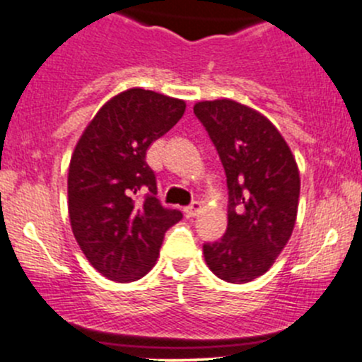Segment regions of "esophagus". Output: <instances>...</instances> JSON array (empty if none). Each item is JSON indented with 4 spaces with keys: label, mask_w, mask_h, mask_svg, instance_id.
<instances>
[{
    "label": "esophagus",
    "mask_w": 362,
    "mask_h": 362,
    "mask_svg": "<svg viewBox=\"0 0 362 362\" xmlns=\"http://www.w3.org/2000/svg\"><path fill=\"white\" fill-rule=\"evenodd\" d=\"M199 208H202V204H199L198 202H194V203L189 204V206H185L184 208L185 217H196V215H198V211H199Z\"/></svg>",
    "instance_id": "1"
}]
</instances>
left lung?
Wrapping results in <instances>:
<instances>
[{
    "label": "left lung",
    "instance_id": "8db88e82",
    "mask_svg": "<svg viewBox=\"0 0 362 362\" xmlns=\"http://www.w3.org/2000/svg\"><path fill=\"white\" fill-rule=\"evenodd\" d=\"M194 113L217 148L228 180V229L204 243L208 268L247 284L264 275L289 242L299 202L296 159L275 126L233 100L199 101Z\"/></svg>",
    "mask_w": 362,
    "mask_h": 362
}]
</instances>
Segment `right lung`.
<instances>
[{
	"label": "right lung",
	"instance_id": "obj_1",
	"mask_svg": "<svg viewBox=\"0 0 362 362\" xmlns=\"http://www.w3.org/2000/svg\"><path fill=\"white\" fill-rule=\"evenodd\" d=\"M185 112V101L133 87L100 108L80 136L68 170V211L87 261L126 284L154 268L164 233L182 211L156 198L147 151ZM146 192L144 204L136 196Z\"/></svg>",
	"mask_w": 362,
	"mask_h": 362
}]
</instances>
